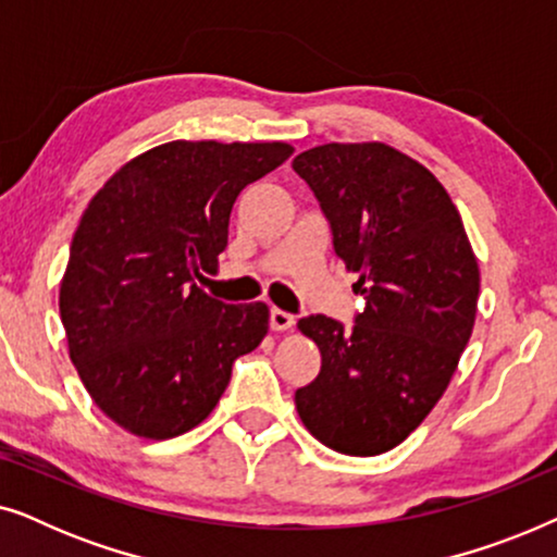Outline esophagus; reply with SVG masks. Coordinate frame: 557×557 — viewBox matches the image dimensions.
I'll list each match as a JSON object with an SVG mask.
<instances>
[{
	"mask_svg": "<svg viewBox=\"0 0 557 557\" xmlns=\"http://www.w3.org/2000/svg\"><path fill=\"white\" fill-rule=\"evenodd\" d=\"M294 324H296V317H294V314H288V311L276 309V307L271 309V330L288 332Z\"/></svg>",
	"mask_w": 557,
	"mask_h": 557,
	"instance_id": "1",
	"label": "esophagus"
}]
</instances>
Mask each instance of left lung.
Returning <instances> with one entry per match:
<instances>
[{"mask_svg": "<svg viewBox=\"0 0 557 557\" xmlns=\"http://www.w3.org/2000/svg\"><path fill=\"white\" fill-rule=\"evenodd\" d=\"M292 166L368 301L352 332L324 314L299 319L322 370L296 391V410L334 451L385 454L423 423L459 368L476 319V256L444 185L383 141L322 144Z\"/></svg>", "mask_w": 557, "mask_h": 557, "instance_id": "left-lung-1", "label": "left lung"}]
</instances>
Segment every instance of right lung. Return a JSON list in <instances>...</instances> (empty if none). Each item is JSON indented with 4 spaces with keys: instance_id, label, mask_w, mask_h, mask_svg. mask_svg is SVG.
<instances>
[{
    "instance_id": "obj_1",
    "label": "right lung",
    "mask_w": 557,
    "mask_h": 557,
    "mask_svg": "<svg viewBox=\"0 0 557 557\" xmlns=\"http://www.w3.org/2000/svg\"><path fill=\"white\" fill-rule=\"evenodd\" d=\"M294 154L286 141H166L94 195L60 281L67 355L98 408L139 438L193 431L233 362L269 332V307L197 286L218 269L243 187Z\"/></svg>"
}]
</instances>
